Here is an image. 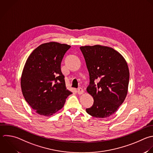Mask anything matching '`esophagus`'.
Here are the masks:
<instances>
[{
	"label": "esophagus",
	"mask_w": 153,
	"mask_h": 153,
	"mask_svg": "<svg viewBox=\"0 0 153 153\" xmlns=\"http://www.w3.org/2000/svg\"><path fill=\"white\" fill-rule=\"evenodd\" d=\"M77 92H78V93L79 94H82L84 93V90H83V89H82V88L79 87V88H78Z\"/></svg>",
	"instance_id": "1"
}]
</instances>
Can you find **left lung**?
<instances>
[{
	"instance_id": "1",
	"label": "left lung",
	"mask_w": 153,
	"mask_h": 153,
	"mask_svg": "<svg viewBox=\"0 0 153 153\" xmlns=\"http://www.w3.org/2000/svg\"><path fill=\"white\" fill-rule=\"evenodd\" d=\"M90 75L87 92L94 103L86 112L96 118L109 117L127 94L129 71L124 58L112 48L96 45L81 47ZM99 80L97 85L95 82Z\"/></svg>"
}]
</instances>
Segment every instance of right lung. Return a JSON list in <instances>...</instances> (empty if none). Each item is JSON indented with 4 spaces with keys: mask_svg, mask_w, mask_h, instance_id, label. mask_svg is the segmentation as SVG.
<instances>
[{
    "mask_svg": "<svg viewBox=\"0 0 153 153\" xmlns=\"http://www.w3.org/2000/svg\"><path fill=\"white\" fill-rule=\"evenodd\" d=\"M71 48L67 44L50 42L40 45L29 56L23 70L21 87L26 101L44 116L61 109L72 93L67 90L61 62Z\"/></svg>",
    "mask_w": 153,
    "mask_h": 153,
    "instance_id": "add662e5",
    "label": "right lung"
}]
</instances>
